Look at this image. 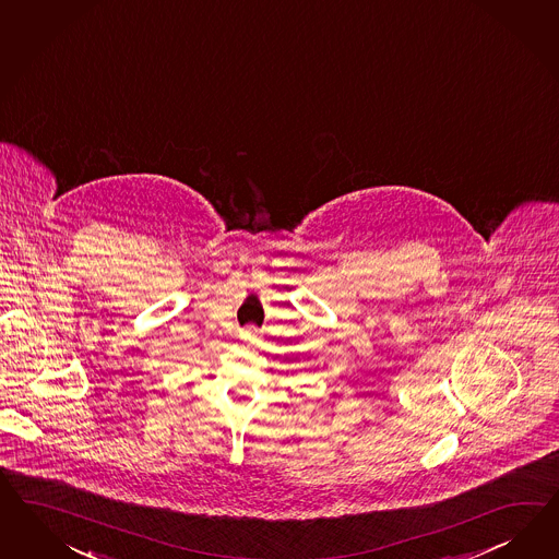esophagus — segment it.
<instances>
[{"instance_id":"obj_1","label":"esophagus","mask_w":559,"mask_h":559,"mask_svg":"<svg viewBox=\"0 0 559 559\" xmlns=\"http://www.w3.org/2000/svg\"><path fill=\"white\" fill-rule=\"evenodd\" d=\"M245 333H247V338H249V341H253V338L259 335V331H257L255 324H249V326L245 329Z\"/></svg>"}]
</instances>
